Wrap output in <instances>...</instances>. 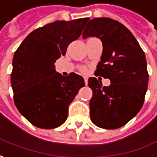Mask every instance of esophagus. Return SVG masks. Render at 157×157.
Masks as SVG:
<instances>
[{
	"instance_id": "34e87169",
	"label": "esophagus",
	"mask_w": 157,
	"mask_h": 157,
	"mask_svg": "<svg viewBox=\"0 0 157 157\" xmlns=\"http://www.w3.org/2000/svg\"><path fill=\"white\" fill-rule=\"evenodd\" d=\"M84 82H85V84H86V85L88 84V78H87V77H84Z\"/></svg>"
}]
</instances>
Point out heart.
I'll return each instance as SVG.
<instances>
[{"instance_id":"b5f03b06","label":"heart","mask_w":157,"mask_h":157,"mask_svg":"<svg viewBox=\"0 0 157 157\" xmlns=\"http://www.w3.org/2000/svg\"><path fill=\"white\" fill-rule=\"evenodd\" d=\"M82 70H83V71H84V69H82Z\"/></svg>"}]
</instances>
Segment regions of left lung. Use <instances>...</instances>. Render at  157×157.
Returning <instances> with one entry per match:
<instances>
[{"label":"left lung","mask_w":157,"mask_h":157,"mask_svg":"<svg viewBox=\"0 0 157 157\" xmlns=\"http://www.w3.org/2000/svg\"><path fill=\"white\" fill-rule=\"evenodd\" d=\"M97 37L103 46L95 75L110 80L103 87L101 80L89 77L93 91L89 101L90 119L97 127L116 129L122 127L142 109L147 92L149 74L145 54L127 28L115 20H90L82 38Z\"/></svg>","instance_id":"1"}]
</instances>
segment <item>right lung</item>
I'll list each match as a JSON object with an SVG mask.
<instances>
[{"instance_id":"right-lung-1","label":"right lung","mask_w":157,"mask_h":157,"mask_svg":"<svg viewBox=\"0 0 157 157\" xmlns=\"http://www.w3.org/2000/svg\"><path fill=\"white\" fill-rule=\"evenodd\" d=\"M89 18L56 21L31 32L14 52L11 85L14 104L35 127L55 128L67 120L68 106L85 86L75 73L63 76L55 62L78 39Z\"/></svg>"}]
</instances>
